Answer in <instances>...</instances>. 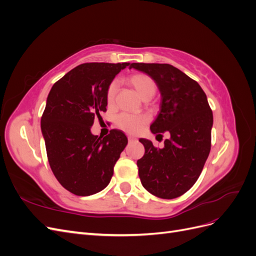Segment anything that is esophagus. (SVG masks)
<instances>
[{
  "mask_svg": "<svg viewBox=\"0 0 256 256\" xmlns=\"http://www.w3.org/2000/svg\"><path fill=\"white\" fill-rule=\"evenodd\" d=\"M128 141H129V142H134V141H136V138L134 136H128Z\"/></svg>",
  "mask_w": 256,
  "mask_h": 256,
  "instance_id": "34e87169",
  "label": "esophagus"
}]
</instances>
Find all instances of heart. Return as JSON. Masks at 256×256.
<instances>
[{
	"mask_svg": "<svg viewBox=\"0 0 256 256\" xmlns=\"http://www.w3.org/2000/svg\"><path fill=\"white\" fill-rule=\"evenodd\" d=\"M129 84L134 88L136 94L143 100L150 99L157 90V85L150 76L144 74H136L131 76L128 79ZM118 90V84L116 81L110 84L106 92V102L112 104L115 99L116 92ZM148 122V118L143 114H120L116 118L118 126L128 134H138L146 124Z\"/></svg>",
	"mask_w": 256,
	"mask_h": 256,
	"instance_id": "b5f03b06",
	"label": "heart"
}]
</instances>
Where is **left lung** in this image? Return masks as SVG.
Returning a JSON list of instances; mask_svg holds the SVG:
<instances>
[{"mask_svg":"<svg viewBox=\"0 0 256 256\" xmlns=\"http://www.w3.org/2000/svg\"><path fill=\"white\" fill-rule=\"evenodd\" d=\"M150 76L161 95L159 114L150 125L154 134H170L162 148L140 138L144 156L138 160L143 187L161 198H175L187 192L202 172L210 152L212 112L200 84L170 64L132 63Z\"/></svg>","mask_w":256,"mask_h":256,"instance_id":"1","label":"left lung"}]
</instances>
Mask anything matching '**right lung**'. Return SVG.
Listing matches in <instances>:
<instances>
[{
  "label": "right lung",
  "instance_id": "1",
  "mask_svg": "<svg viewBox=\"0 0 256 256\" xmlns=\"http://www.w3.org/2000/svg\"><path fill=\"white\" fill-rule=\"evenodd\" d=\"M129 63H86L53 85L42 118L49 164L58 182L76 196H88L109 184L127 136L111 130L106 136L90 127L106 111V92Z\"/></svg>",
  "mask_w": 256,
  "mask_h": 256
}]
</instances>
